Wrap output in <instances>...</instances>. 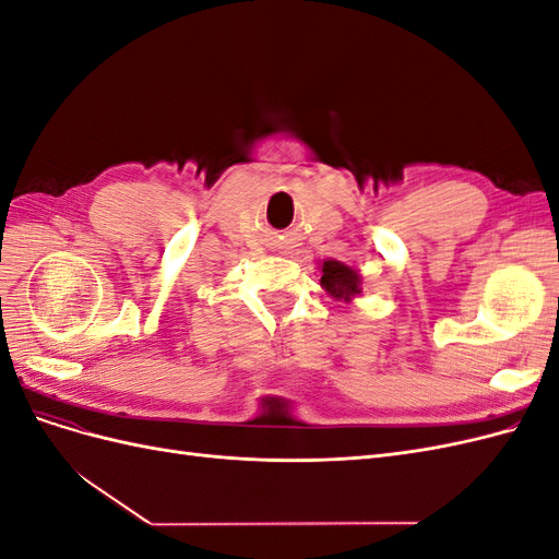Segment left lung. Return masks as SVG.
I'll return each mask as SVG.
<instances>
[{
    "mask_svg": "<svg viewBox=\"0 0 559 559\" xmlns=\"http://www.w3.org/2000/svg\"><path fill=\"white\" fill-rule=\"evenodd\" d=\"M321 270V289H326L329 296H333L335 300H345L349 302L352 298H357L364 294V277L357 267H352L343 261L335 259H326L324 263L319 265Z\"/></svg>",
    "mask_w": 559,
    "mask_h": 559,
    "instance_id": "1",
    "label": "left lung"
}]
</instances>
